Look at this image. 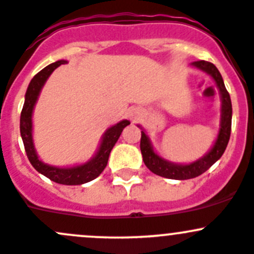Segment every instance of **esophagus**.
<instances>
[{
    "label": "esophagus",
    "instance_id": "1",
    "mask_svg": "<svg viewBox=\"0 0 254 254\" xmlns=\"http://www.w3.org/2000/svg\"><path fill=\"white\" fill-rule=\"evenodd\" d=\"M128 117H129V120L132 122L138 121V120H139V117H140L139 110H137V109L129 110V111H128Z\"/></svg>",
    "mask_w": 254,
    "mask_h": 254
}]
</instances>
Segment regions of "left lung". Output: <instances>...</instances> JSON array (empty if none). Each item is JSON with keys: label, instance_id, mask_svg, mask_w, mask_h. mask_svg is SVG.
Returning a JSON list of instances; mask_svg holds the SVG:
<instances>
[{"label": "left lung", "instance_id": "obj_1", "mask_svg": "<svg viewBox=\"0 0 254 254\" xmlns=\"http://www.w3.org/2000/svg\"><path fill=\"white\" fill-rule=\"evenodd\" d=\"M191 66L206 72L213 81H215L216 86L218 89V94H220V128H218L216 140L213 142L212 147L210 148L209 152L202 155L201 158H199V159L194 160L191 163H188V164L170 162V160L162 158L155 152L149 137L145 134V130L138 125V127L142 129L140 130L142 132V137H140V152H142L143 162H144V164L147 165V168L150 172L159 175V177L168 178V179L187 180L201 175L202 173L206 172L212 164H215L222 157L223 152H225L226 147L228 144V140H230L231 124H232V104H231L230 94L226 90L225 82H223L220 71H218L215 65L209 62H205V60H199V62L191 63Z\"/></svg>", "mask_w": 254, "mask_h": 254}]
</instances>
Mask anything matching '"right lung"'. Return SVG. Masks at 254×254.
Listing matches in <instances>:
<instances>
[{
	"label": "right lung",
	"instance_id": "right-lung-1",
	"mask_svg": "<svg viewBox=\"0 0 254 254\" xmlns=\"http://www.w3.org/2000/svg\"><path fill=\"white\" fill-rule=\"evenodd\" d=\"M65 63H67L66 60H58L53 64H49L31 80L26 96H24V105L23 109H22L19 128H21V137L23 140L27 157L37 172L41 173L52 182L58 183V184L81 185L96 179L104 172L107 162H109L112 148L119 140L124 128L127 127L130 122L124 120V121H120L119 124L107 128L102 134L100 145L94 157L90 158L87 162L82 163V164H76L72 165V167H55V165H50L43 162L37 153L33 140V120L32 119H33L34 106L38 101V97L48 77L52 75V72L58 66L65 64Z\"/></svg>",
	"mask_w": 254,
	"mask_h": 254
}]
</instances>
